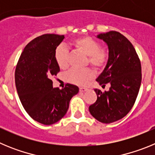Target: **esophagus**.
<instances>
[{
    "label": "esophagus",
    "instance_id": "obj_1",
    "mask_svg": "<svg viewBox=\"0 0 155 155\" xmlns=\"http://www.w3.org/2000/svg\"><path fill=\"white\" fill-rule=\"evenodd\" d=\"M79 90H80L81 92H84V91H86L87 90V87H81L80 88H79Z\"/></svg>",
    "mask_w": 155,
    "mask_h": 155
}]
</instances>
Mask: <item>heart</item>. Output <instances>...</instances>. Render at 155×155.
Returning a JSON list of instances; mask_svg holds the SVG:
<instances>
[{
  "label": "heart",
  "instance_id": "1",
  "mask_svg": "<svg viewBox=\"0 0 155 155\" xmlns=\"http://www.w3.org/2000/svg\"><path fill=\"white\" fill-rule=\"evenodd\" d=\"M77 50L87 56V63L94 69L105 68L109 59V51L106 47L100 46L97 40L88 36L78 37L71 42ZM69 50L65 46H58L54 51V58L57 65L61 69H66L69 66ZM94 78V71L91 68L78 69L71 68L65 74L67 81L77 85L84 86Z\"/></svg>",
  "mask_w": 155,
  "mask_h": 155
}]
</instances>
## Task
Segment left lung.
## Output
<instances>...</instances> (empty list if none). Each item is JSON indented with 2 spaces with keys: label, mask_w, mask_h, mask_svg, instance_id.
Returning a JSON list of instances; mask_svg holds the SVG:
<instances>
[{
  "label": "left lung",
  "mask_w": 155,
  "mask_h": 155,
  "mask_svg": "<svg viewBox=\"0 0 155 155\" xmlns=\"http://www.w3.org/2000/svg\"><path fill=\"white\" fill-rule=\"evenodd\" d=\"M108 45L109 59L97 81L110 84L108 91L94 89L97 100L89 106L93 117L103 124L121 120L131 110L141 84V64L134 46L119 31L99 34Z\"/></svg>",
  "instance_id": "8db88e82"
}]
</instances>
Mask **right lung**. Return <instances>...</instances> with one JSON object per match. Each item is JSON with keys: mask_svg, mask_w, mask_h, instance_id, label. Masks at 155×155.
Here are the masks:
<instances>
[{"mask_svg": "<svg viewBox=\"0 0 155 155\" xmlns=\"http://www.w3.org/2000/svg\"><path fill=\"white\" fill-rule=\"evenodd\" d=\"M64 35L45 34L36 37L25 47L15 73L18 94L23 107L35 121L51 125L65 116L70 100L79 88L67 84L53 87L51 78L60 71L54 58L55 49Z\"/></svg>", "mask_w": 155, "mask_h": 155, "instance_id": "right-lung-1", "label": "right lung"}]
</instances>
